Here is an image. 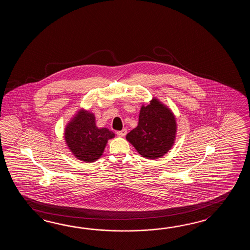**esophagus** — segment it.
<instances>
[{
  "instance_id": "esophagus-1",
  "label": "esophagus",
  "mask_w": 250,
  "mask_h": 250,
  "mask_svg": "<svg viewBox=\"0 0 250 250\" xmlns=\"http://www.w3.org/2000/svg\"><path fill=\"white\" fill-rule=\"evenodd\" d=\"M126 134H127V129L126 128H123V130L117 131V135L119 137H124Z\"/></svg>"
}]
</instances>
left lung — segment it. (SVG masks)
Segmentation results:
<instances>
[{
	"mask_svg": "<svg viewBox=\"0 0 250 250\" xmlns=\"http://www.w3.org/2000/svg\"><path fill=\"white\" fill-rule=\"evenodd\" d=\"M175 117L157 99L141 107L138 127L127 133L126 138L139 154L156 159L167 153L174 143Z\"/></svg>",
	"mask_w": 250,
	"mask_h": 250,
	"instance_id": "left-lung-1",
	"label": "left lung"
}]
</instances>
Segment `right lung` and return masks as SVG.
Segmentation results:
<instances>
[{
  "label": "right lung",
  "mask_w": 250,
  "mask_h": 250,
  "mask_svg": "<svg viewBox=\"0 0 250 250\" xmlns=\"http://www.w3.org/2000/svg\"><path fill=\"white\" fill-rule=\"evenodd\" d=\"M114 133L106 127L98 128L93 113L80 111L65 129V140L78 159L92 163L101 156L108 139Z\"/></svg>",
  "instance_id": "add662e5"
}]
</instances>
